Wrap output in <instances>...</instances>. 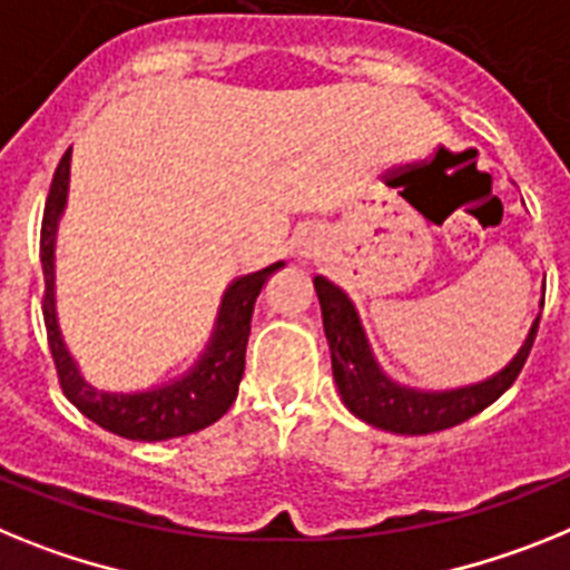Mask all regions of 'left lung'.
<instances>
[{"mask_svg": "<svg viewBox=\"0 0 570 570\" xmlns=\"http://www.w3.org/2000/svg\"><path fill=\"white\" fill-rule=\"evenodd\" d=\"M313 284L318 292L326 344L333 353V379L341 402L355 419L379 430H390V433H439V430L468 422L470 415L482 413L517 381L519 370L524 367L528 353H531L533 338H537L539 315L533 318L519 353L491 379L453 390H419L384 373L350 295L333 281H326L324 275H315Z\"/></svg>", "mask_w": 570, "mask_h": 570, "instance_id": "8db88e82", "label": "left lung"}]
</instances>
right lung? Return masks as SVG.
<instances>
[{
	"label": "right lung",
	"instance_id": "add662e5",
	"mask_svg": "<svg viewBox=\"0 0 570 570\" xmlns=\"http://www.w3.org/2000/svg\"><path fill=\"white\" fill-rule=\"evenodd\" d=\"M68 180H71V148L62 155L57 171H53L51 195H48L46 217H42V237H39V257H42V275H46L42 315H46L48 344H51L62 393L94 424H100L114 435L131 439V442H166V439L209 428L237 399V387L244 379L246 341H249L255 301L266 281L284 266V261L240 275L226 286L220 306H217L209 344L203 346V353L186 373L160 387L137 390V393L97 390L79 373V364L66 346L57 318L53 252H57L59 220L66 215Z\"/></svg>",
	"mask_w": 570,
	"mask_h": 570
}]
</instances>
